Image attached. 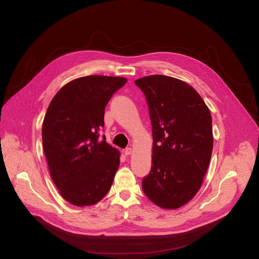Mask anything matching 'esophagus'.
I'll use <instances>...</instances> for the list:
<instances>
[{
    "instance_id": "esophagus-1",
    "label": "esophagus",
    "mask_w": 259,
    "mask_h": 259,
    "mask_svg": "<svg viewBox=\"0 0 259 259\" xmlns=\"http://www.w3.org/2000/svg\"><path fill=\"white\" fill-rule=\"evenodd\" d=\"M124 154H125L126 156H128V155H131V154H132V149H131V147H127V149H125V151H124Z\"/></svg>"
}]
</instances>
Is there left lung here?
<instances>
[{"label":"left lung","mask_w":259,"mask_h":259,"mask_svg":"<svg viewBox=\"0 0 259 259\" xmlns=\"http://www.w3.org/2000/svg\"><path fill=\"white\" fill-rule=\"evenodd\" d=\"M134 83L145 95L153 126V166L142 179L143 193L161 208H179L198 193L210 163V110L178 79L153 75Z\"/></svg>","instance_id":"left-lung-1"}]
</instances>
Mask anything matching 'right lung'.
Here are the masks:
<instances>
[{"label": "right lung", "instance_id": "1", "mask_svg": "<svg viewBox=\"0 0 259 259\" xmlns=\"http://www.w3.org/2000/svg\"><path fill=\"white\" fill-rule=\"evenodd\" d=\"M127 80L87 76L64 85L46 112L42 140L50 175L68 203L83 207L99 202L112 187L120 152L99 137L104 108Z\"/></svg>", "mask_w": 259, "mask_h": 259}]
</instances>
